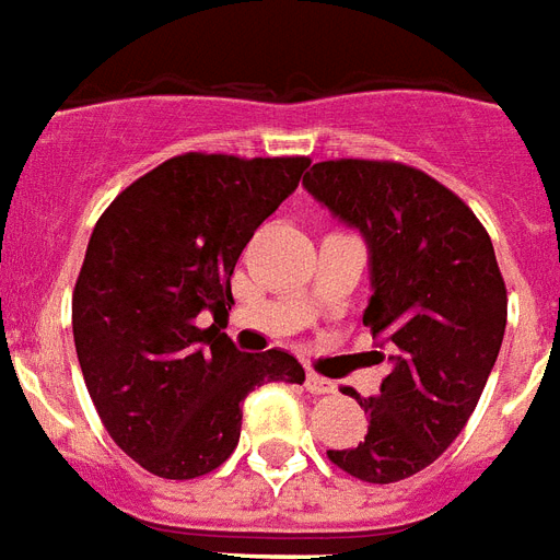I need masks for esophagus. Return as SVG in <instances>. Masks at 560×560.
<instances>
[{"label": "esophagus", "mask_w": 560, "mask_h": 560, "mask_svg": "<svg viewBox=\"0 0 560 560\" xmlns=\"http://www.w3.org/2000/svg\"><path fill=\"white\" fill-rule=\"evenodd\" d=\"M305 387H308V394H314V396L335 394V382H328V378H323V375H317V373L305 375Z\"/></svg>", "instance_id": "1"}]
</instances>
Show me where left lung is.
<instances>
[{
  "label": "left lung",
  "mask_w": 560,
  "mask_h": 560,
  "mask_svg": "<svg viewBox=\"0 0 560 560\" xmlns=\"http://www.w3.org/2000/svg\"><path fill=\"white\" fill-rule=\"evenodd\" d=\"M319 205L361 232L370 252L364 326L387 361L364 441L328 450L370 485L420 472L467 425L497 364L508 293L476 213L420 170L394 161H319L302 178Z\"/></svg>",
  "instance_id": "8db88e82"
}]
</instances>
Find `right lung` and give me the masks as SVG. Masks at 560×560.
<instances>
[{
  "instance_id": "right-lung-1",
  "label": "right lung",
  "mask_w": 560,
  "mask_h": 560,
  "mask_svg": "<svg viewBox=\"0 0 560 560\" xmlns=\"http://www.w3.org/2000/svg\"><path fill=\"white\" fill-rule=\"evenodd\" d=\"M308 158H170L108 205L72 290L81 375L105 429L161 479H196L241 441L243 399L305 382L296 358L241 352L199 314L234 305V264Z\"/></svg>"
}]
</instances>
